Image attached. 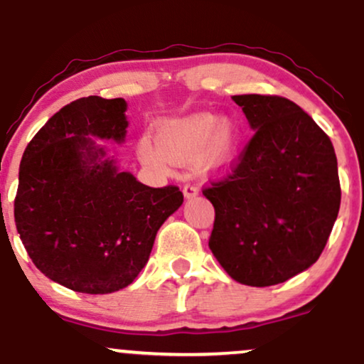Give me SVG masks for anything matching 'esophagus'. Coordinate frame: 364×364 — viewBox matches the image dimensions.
<instances>
[{
	"mask_svg": "<svg viewBox=\"0 0 364 364\" xmlns=\"http://www.w3.org/2000/svg\"><path fill=\"white\" fill-rule=\"evenodd\" d=\"M198 193H200V188L193 185V183H188V185L183 186V195H185L186 200L195 198V196H198Z\"/></svg>",
	"mask_w": 364,
	"mask_h": 364,
	"instance_id": "1",
	"label": "esophagus"
}]
</instances>
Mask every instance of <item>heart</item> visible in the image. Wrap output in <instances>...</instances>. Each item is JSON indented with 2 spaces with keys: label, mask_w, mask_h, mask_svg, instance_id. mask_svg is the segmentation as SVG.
Returning <instances> with one entry per match:
<instances>
[{
  "label": "heart",
  "mask_w": 364,
  "mask_h": 364,
  "mask_svg": "<svg viewBox=\"0 0 364 364\" xmlns=\"http://www.w3.org/2000/svg\"><path fill=\"white\" fill-rule=\"evenodd\" d=\"M240 145L241 128L235 119L198 111L161 121L156 141L149 136L139 140L136 157L150 171L169 173L174 164L198 156L207 169L223 173L235 164Z\"/></svg>",
  "instance_id": "1"
}]
</instances>
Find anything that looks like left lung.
I'll list each match as a JSON object with an SVG mask.
<instances>
[{
	"instance_id": "left-lung-1",
	"label": "left lung",
	"mask_w": 364,
	"mask_h": 364,
	"mask_svg": "<svg viewBox=\"0 0 364 364\" xmlns=\"http://www.w3.org/2000/svg\"><path fill=\"white\" fill-rule=\"evenodd\" d=\"M255 132L240 164L203 190L215 208L208 248L236 282H286L318 260L341 207L332 141L279 95L232 97Z\"/></svg>"
}]
</instances>
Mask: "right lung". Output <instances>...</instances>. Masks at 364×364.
Instances as JSON below:
<instances>
[{"label":"right lung","instance_id":"1","mask_svg":"<svg viewBox=\"0 0 364 364\" xmlns=\"http://www.w3.org/2000/svg\"><path fill=\"white\" fill-rule=\"evenodd\" d=\"M124 99L70 102L25 149L15 224L34 265L85 294H109L135 281L156 235L183 203L178 186L150 188L119 171L97 140L123 144Z\"/></svg>","mask_w":364,"mask_h":364}]
</instances>
